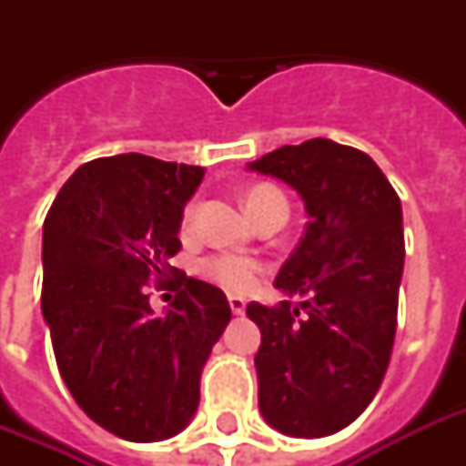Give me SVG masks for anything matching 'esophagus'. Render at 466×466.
<instances>
[{
  "mask_svg": "<svg viewBox=\"0 0 466 466\" xmlns=\"http://www.w3.org/2000/svg\"><path fill=\"white\" fill-rule=\"evenodd\" d=\"M229 309H232V314L239 317V314H244V309H247V299L232 295V298H229Z\"/></svg>",
  "mask_w": 466,
  "mask_h": 466,
  "instance_id": "obj_1",
  "label": "esophagus"
}]
</instances>
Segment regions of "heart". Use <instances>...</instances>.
Masks as SVG:
<instances>
[{"mask_svg":"<svg viewBox=\"0 0 466 466\" xmlns=\"http://www.w3.org/2000/svg\"><path fill=\"white\" fill-rule=\"evenodd\" d=\"M270 200H285L280 196V190H276L273 186H256L247 193V210L254 212L258 208H263ZM193 219H196V205H188L186 212H183V229L188 232L193 227ZM205 276L215 280L218 285H222L225 290L229 292H248L254 290L258 278L263 273V266L258 258L254 256H241V254H218L210 256L208 261L203 263Z\"/></svg>","mask_w":466,"mask_h":466,"instance_id":"obj_1","label":"heart"}]
</instances>
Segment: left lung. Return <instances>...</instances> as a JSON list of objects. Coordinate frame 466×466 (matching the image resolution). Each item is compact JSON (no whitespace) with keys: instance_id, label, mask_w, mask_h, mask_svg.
<instances>
[{"instance_id":"obj_1","label":"left lung","mask_w":466,"mask_h":466,"mask_svg":"<svg viewBox=\"0 0 466 466\" xmlns=\"http://www.w3.org/2000/svg\"><path fill=\"white\" fill-rule=\"evenodd\" d=\"M247 168L298 190L309 218L276 278L285 298L302 302L247 307L261 329L258 409L290 438L339 433L368 409L390 365L404 273L401 200L365 152L324 137Z\"/></svg>"}]
</instances>
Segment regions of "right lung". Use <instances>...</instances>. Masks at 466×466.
<instances>
[{
  "mask_svg": "<svg viewBox=\"0 0 466 466\" xmlns=\"http://www.w3.org/2000/svg\"><path fill=\"white\" fill-rule=\"evenodd\" d=\"M203 167L145 155L94 159L69 176L43 225L40 309L69 394L108 433L174 438L200 401V375L232 319L225 292L171 266ZM177 280L155 315L147 283Z\"/></svg>",
  "mask_w": 466,
  "mask_h": 466,
  "instance_id": "obj_1",
  "label": "right lung"
}]
</instances>
